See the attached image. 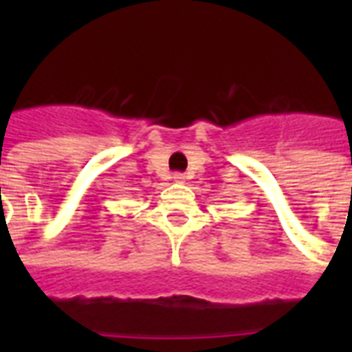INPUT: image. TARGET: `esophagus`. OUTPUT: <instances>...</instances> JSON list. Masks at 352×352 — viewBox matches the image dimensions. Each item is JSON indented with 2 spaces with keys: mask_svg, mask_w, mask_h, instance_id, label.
I'll use <instances>...</instances> for the list:
<instances>
[{
  "mask_svg": "<svg viewBox=\"0 0 352 352\" xmlns=\"http://www.w3.org/2000/svg\"><path fill=\"white\" fill-rule=\"evenodd\" d=\"M173 181H175L177 184H182V182L186 181V175H184V173H173Z\"/></svg>",
  "mask_w": 352,
  "mask_h": 352,
  "instance_id": "obj_1",
  "label": "esophagus"
}]
</instances>
